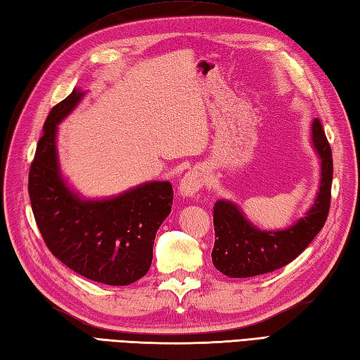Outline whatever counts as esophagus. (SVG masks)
Segmentation results:
<instances>
[{
  "label": "esophagus",
  "mask_w": 360,
  "mask_h": 360,
  "mask_svg": "<svg viewBox=\"0 0 360 360\" xmlns=\"http://www.w3.org/2000/svg\"><path fill=\"white\" fill-rule=\"evenodd\" d=\"M202 186H204V173L200 170V168H192V170H188L179 181V192L182 196L190 198V196H193L198 190H201Z\"/></svg>",
  "instance_id": "34e87169"
}]
</instances>
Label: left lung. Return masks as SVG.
<instances>
[{"mask_svg": "<svg viewBox=\"0 0 360 360\" xmlns=\"http://www.w3.org/2000/svg\"><path fill=\"white\" fill-rule=\"evenodd\" d=\"M311 140L320 159L319 192L311 209L292 226L278 231L259 229L236 202H215L212 262L217 270L229 278H251L283 269L298 257L325 226L333 184V153L319 118L312 122Z\"/></svg>", "mask_w": 360, "mask_h": 360, "instance_id": "obj_1", "label": "left lung"}]
</instances>
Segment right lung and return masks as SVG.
Listing matches in <instances>:
<instances>
[{"instance_id": "obj_1", "label": "right lung", "mask_w": 360, "mask_h": 360, "mask_svg": "<svg viewBox=\"0 0 360 360\" xmlns=\"http://www.w3.org/2000/svg\"><path fill=\"white\" fill-rule=\"evenodd\" d=\"M86 95L73 89L46 117L30 170L35 223L48 250L81 276L108 285L143 278L162 221L172 212L173 187L150 181L117 196L87 200L70 188L59 167L58 124Z\"/></svg>"}]
</instances>
